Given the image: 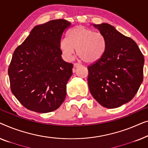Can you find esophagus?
I'll list each match as a JSON object with an SVG mask.
<instances>
[{
  "instance_id": "obj_1",
  "label": "esophagus",
  "mask_w": 148,
  "mask_h": 148,
  "mask_svg": "<svg viewBox=\"0 0 148 148\" xmlns=\"http://www.w3.org/2000/svg\"><path fill=\"white\" fill-rule=\"evenodd\" d=\"M81 66V64H79V63H75V64H74V68H78V67H79V66Z\"/></svg>"
}]
</instances>
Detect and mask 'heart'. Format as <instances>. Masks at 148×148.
Listing matches in <instances>:
<instances>
[{
    "instance_id": "heart-1",
    "label": "heart",
    "mask_w": 148,
    "mask_h": 148,
    "mask_svg": "<svg viewBox=\"0 0 148 148\" xmlns=\"http://www.w3.org/2000/svg\"><path fill=\"white\" fill-rule=\"evenodd\" d=\"M59 48L63 58L69 61L76 49L77 56L86 63H95L103 58L106 50L105 37L99 32H95L83 26L72 29L67 38L59 41Z\"/></svg>"
}]
</instances>
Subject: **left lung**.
Wrapping results in <instances>:
<instances>
[{
  "instance_id": "left-lung-1",
  "label": "left lung",
  "mask_w": 148,
  "mask_h": 148,
  "mask_svg": "<svg viewBox=\"0 0 148 148\" xmlns=\"http://www.w3.org/2000/svg\"><path fill=\"white\" fill-rule=\"evenodd\" d=\"M105 37L106 50L101 60L88 66L91 95L109 109L130 101L143 82L144 58L137 43L108 23L94 25Z\"/></svg>"
}]
</instances>
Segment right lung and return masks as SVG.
Returning <instances> with one entry per match:
<instances>
[{
	"instance_id": "add662e5",
	"label": "right lung",
	"mask_w": 148,
	"mask_h": 148,
	"mask_svg": "<svg viewBox=\"0 0 148 148\" xmlns=\"http://www.w3.org/2000/svg\"><path fill=\"white\" fill-rule=\"evenodd\" d=\"M70 25L56 19L35 26L14 50L8 69L11 90L26 109L49 113L65 99L73 64L62 60L59 41Z\"/></svg>"
}]
</instances>
